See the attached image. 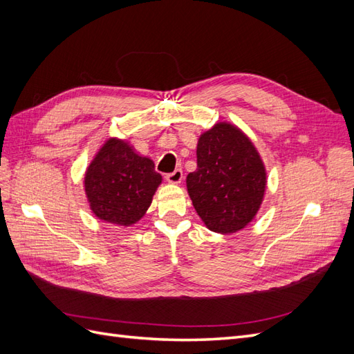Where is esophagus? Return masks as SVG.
I'll return each instance as SVG.
<instances>
[{"label":"esophagus","instance_id":"esophagus-1","mask_svg":"<svg viewBox=\"0 0 354 354\" xmlns=\"http://www.w3.org/2000/svg\"><path fill=\"white\" fill-rule=\"evenodd\" d=\"M165 178L169 185H178V183H181V180H183V171L176 169L174 173L167 174Z\"/></svg>","mask_w":354,"mask_h":354}]
</instances>
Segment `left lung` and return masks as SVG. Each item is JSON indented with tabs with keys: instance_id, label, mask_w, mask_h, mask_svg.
Instances as JSON below:
<instances>
[{
	"instance_id": "8db88e82",
	"label": "left lung",
	"mask_w": 354,
	"mask_h": 354,
	"mask_svg": "<svg viewBox=\"0 0 354 354\" xmlns=\"http://www.w3.org/2000/svg\"><path fill=\"white\" fill-rule=\"evenodd\" d=\"M198 168L187 194L203 224L220 234L245 229L259 212L267 171L251 138L238 125L218 121L198 138Z\"/></svg>"
}]
</instances>
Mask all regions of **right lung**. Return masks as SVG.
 Returning a JSON list of instances; mask_svg holds the SVG:
<instances>
[{"label": "right lung", "mask_w": 354, "mask_h": 354, "mask_svg": "<svg viewBox=\"0 0 354 354\" xmlns=\"http://www.w3.org/2000/svg\"><path fill=\"white\" fill-rule=\"evenodd\" d=\"M162 176L151 158L140 155L125 138L109 137L84 174L91 212L104 223L130 227L151 207Z\"/></svg>", "instance_id": "1"}]
</instances>
